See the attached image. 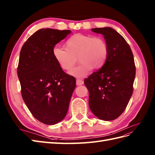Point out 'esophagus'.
<instances>
[{"label":"esophagus","instance_id":"34e87169","mask_svg":"<svg viewBox=\"0 0 155 155\" xmlns=\"http://www.w3.org/2000/svg\"><path fill=\"white\" fill-rule=\"evenodd\" d=\"M84 84V81H82L81 80H76V85L78 86L79 85H81Z\"/></svg>","mask_w":155,"mask_h":155}]
</instances>
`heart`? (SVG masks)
Instances as JSON below:
<instances>
[{
    "label": "heart",
    "mask_w": 155,
    "mask_h": 155,
    "mask_svg": "<svg viewBox=\"0 0 155 155\" xmlns=\"http://www.w3.org/2000/svg\"><path fill=\"white\" fill-rule=\"evenodd\" d=\"M66 48L54 47L52 54L58 66L70 71L77 62L81 64L71 70L70 74L75 78H83L91 70H99L104 66L108 55V47L105 40L100 37L77 33L66 42Z\"/></svg>",
    "instance_id": "b5f03b06"
}]
</instances>
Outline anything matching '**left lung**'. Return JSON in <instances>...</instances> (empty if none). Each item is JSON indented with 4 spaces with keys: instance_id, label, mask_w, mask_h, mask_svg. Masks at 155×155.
I'll use <instances>...</instances> for the list:
<instances>
[{
    "instance_id": "obj_1",
    "label": "left lung",
    "mask_w": 155,
    "mask_h": 155,
    "mask_svg": "<svg viewBox=\"0 0 155 155\" xmlns=\"http://www.w3.org/2000/svg\"><path fill=\"white\" fill-rule=\"evenodd\" d=\"M103 35L108 47L104 66L84 80L89 91V106L100 120L110 121L125 110L133 93L135 77L134 55L130 45L114 29L93 28Z\"/></svg>"
}]
</instances>
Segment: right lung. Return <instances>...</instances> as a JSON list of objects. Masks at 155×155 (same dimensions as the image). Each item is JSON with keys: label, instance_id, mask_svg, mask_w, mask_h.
Masks as SVG:
<instances>
[{"label": "right lung", "instance_id": "1", "mask_svg": "<svg viewBox=\"0 0 155 155\" xmlns=\"http://www.w3.org/2000/svg\"><path fill=\"white\" fill-rule=\"evenodd\" d=\"M71 32L39 29L20 51L17 72L22 98L33 116L47 125L65 118L75 88V78L62 70L52 54L53 47Z\"/></svg>", "mask_w": 155, "mask_h": 155}]
</instances>
